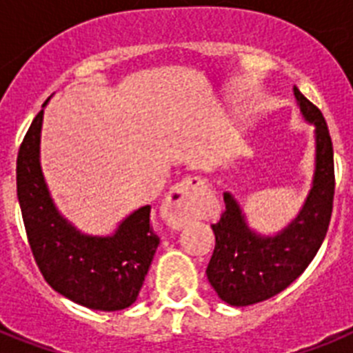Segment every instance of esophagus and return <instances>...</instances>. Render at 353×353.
Returning a JSON list of instances; mask_svg holds the SVG:
<instances>
[{
    "label": "esophagus",
    "instance_id": "obj_1",
    "mask_svg": "<svg viewBox=\"0 0 353 353\" xmlns=\"http://www.w3.org/2000/svg\"><path fill=\"white\" fill-rule=\"evenodd\" d=\"M205 182L198 176H189L173 185L162 203V215L170 226L182 228L194 219L198 210V192Z\"/></svg>",
    "mask_w": 353,
    "mask_h": 353
}]
</instances>
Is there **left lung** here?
<instances>
[{
	"label": "left lung",
	"instance_id": "obj_1",
	"mask_svg": "<svg viewBox=\"0 0 353 353\" xmlns=\"http://www.w3.org/2000/svg\"><path fill=\"white\" fill-rule=\"evenodd\" d=\"M301 111L316 127V173L313 189L299 217L272 239H263L245 226L232 196L224 194L226 210L212 224L215 248L207 276L212 288L230 305L267 301L292 285L311 263L329 230L334 203V152L322 111L293 88Z\"/></svg>",
	"mask_w": 353,
	"mask_h": 353
}]
</instances>
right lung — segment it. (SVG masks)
<instances>
[{
  "label": "right lung",
  "mask_w": 353,
  "mask_h": 353,
  "mask_svg": "<svg viewBox=\"0 0 353 353\" xmlns=\"http://www.w3.org/2000/svg\"><path fill=\"white\" fill-rule=\"evenodd\" d=\"M43 109L24 136L17 154V198L31 252L52 290L76 304L120 311L136 302L157 251L150 207L139 208L113 236L81 235L58 214L39 162Z\"/></svg>",
  "instance_id": "obj_1"
}]
</instances>
